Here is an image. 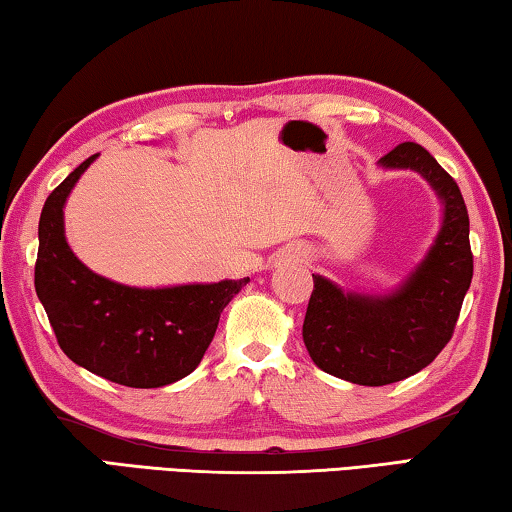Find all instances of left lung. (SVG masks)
Masks as SVG:
<instances>
[{"label":"left lung","mask_w":512,"mask_h":512,"mask_svg":"<svg viewBox=\"0 0 512 512\" xmlns=\"http://www.w3.org/2000/svg\"><path fill=\"white\" fill-rule=\"evenodd\" d=\"M379 165L422 174L442 204V226L422 263L388 295L345 292L313 274L304 345L320 370L358 385L395 383L433 363L451 340L474 272L456 181L415 142H401Z\"/></svg>","instance_id":"1"}]
</instances>
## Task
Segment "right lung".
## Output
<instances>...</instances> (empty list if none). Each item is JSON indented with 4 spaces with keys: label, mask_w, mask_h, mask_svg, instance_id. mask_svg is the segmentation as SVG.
<instances>
[{
    "label": "right lung",
    "mask_w": 512,
    "mask_h": 512,
    "mask_svg": "<svg viewBox=\"0 0 512 512\" xmlns=\"http://www.w3.org/2000/svg\"><path fill=\"white\" fill-rule=\"evenodd\" d=\"M95 158H86L47 197L40 213L38 299L67 358L127 388H161L201 363L222 311L249 276L133 288L92 272L67 245L63 208Z\"/></svg>",
    "instance_id": "add662e5"
}]
</instances>
